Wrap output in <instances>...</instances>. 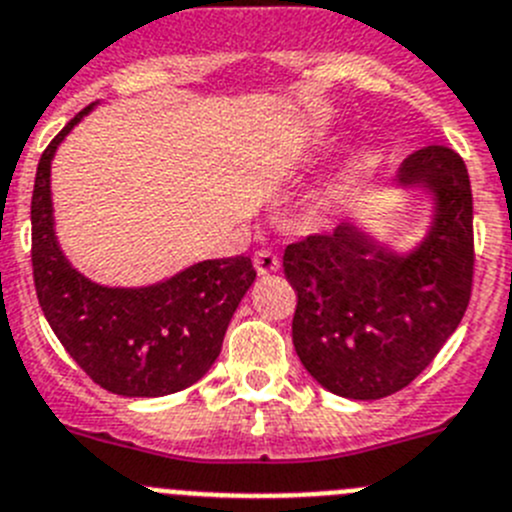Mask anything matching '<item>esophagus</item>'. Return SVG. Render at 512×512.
<instances>
[{
  "instance_id": "1",
  "label": "esophagus",
  "mask_w": 512,
  "mask_h": 512,
  "mask_svg": "<svg viewBox=\"0 0 512 512\" xmlns=\"http://www.w3.org/2000/svg\"><path fill=\"white\" fill-rule=\"evenodd\" d=\"M255 270L257 275H273L280 270V257L270 250L255 252Z\"/></svg>"
}]
</instances>
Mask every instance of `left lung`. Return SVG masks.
<instances>
[{
    "instance_id": "8db88e82",
    "label": "left lung",
    "mask_w": 512,
    "mask_h": 512,
    "mask_svg": "<svg viewBox=\"0 0 512 512\" xmlns=\"http://www.w3.org/2000/svg\"><path fill=\"white\" fill-rule=\"evenodd\" d=\"M393 188L418 191L428 222L418 242L395 247L357 219L334 234L285 247V278L298 293L293 347L321 388L349 400L403 390L439 354L472 293V188L464 160L423 147Z\"/></svg>"
}]
</instances>
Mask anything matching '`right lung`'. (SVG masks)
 I'll list each match as a JSON object with an SVG mask.
<instances>
[{
    "instance_id": "obj_1",
    "label": "right lung",
    "mask_w": 512,
    "mask_h": 512,
    "mask_svg": "<svg viewBox=\"0 0 512 512\" xmlns=\"http://www.w3.org/2000/svg\"><path fill=\"white\" fill-rule=\"evenodd\" d=\"M99 104L78 112L43 153L32 191V273L50 329L76 365L109 393L160 398L199 382L255 283L250 257L204 260L150 285H101L71 265L55 234L50 165Z\"/></svg>"
}]
</instances>
